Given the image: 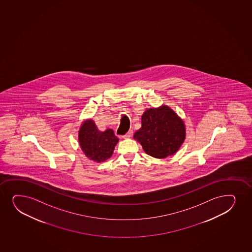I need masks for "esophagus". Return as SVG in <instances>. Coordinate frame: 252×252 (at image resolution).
Listing matches in <instances>:
<instances>
[{"mask_svg": "<svg viewBox=\"0 0 252 252\" xmlns=\"http://www.w3.org/2000/svg\"><path fill=\"white\" fill-rule=\"evenodd\" d=\"M132 135H133V131L129 130L127 133H126V134H125V135L123 136V138H124V139H128V138L132 137Z\"/></svg>", "mask_w": 252, "mask_h": 252, "instance_id": "esophagus-1", "label": "esophagus"}]
</instances>
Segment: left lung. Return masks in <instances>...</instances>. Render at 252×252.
<instances>
[{
    "instance_id": "8db88e82",
    "label": "left lung",
    "mask_w": 252,
    "mask_h": 252,
    "mask_svg": "<svg viewBox=\"0 0 252 252\" xmlns=\"http://www.w3.org/2000/svg\"><path fill=\"white\" fill-rule=\"evenodd\" d=\"M142 126L133 134L145 153L164 159L176 153L186 138L185 125L168 106L149 108L141 117Z\"/></svg>"
}]
</instances>
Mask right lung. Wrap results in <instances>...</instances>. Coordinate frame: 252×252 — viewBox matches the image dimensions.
<instances>
[{"label": "right lung", "instance_id": "add662e5", "mask_svg": "<svg viewBox=\"0 0 252 252\" xmlns=\"http://www.w3.org/2000/svg\"><path fill=\"white\" fill-rule=\"evenodd\" d=\"M78 138L79 144L86 157L98 163L112 157L119 142V138L115 136L111 128L101 132L92 119L85 121L81 125Z\"/></svg>", "mask_w": 252, "mask_h": 252}]
</instances>
